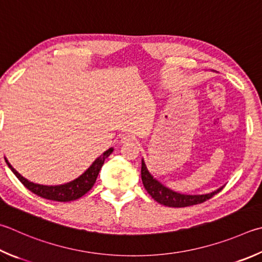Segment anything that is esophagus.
<instances>
[{
    "mask_svg": "<svg viewBox=\"0 0 262 262\" xmlns=\"http://www.w3.org/2000/svg\"><path fill=\"white\" fill-rule=\"evenodd\" d=\"M135 141V136L130 134V133H125L121 135V142L122 143H130V142Z\"/></svg>",
    "mask_w": 262,
    "mask_h": 262,
    "instance_id": "obj_1",
    "label": "esophagus"
}]
</instances>
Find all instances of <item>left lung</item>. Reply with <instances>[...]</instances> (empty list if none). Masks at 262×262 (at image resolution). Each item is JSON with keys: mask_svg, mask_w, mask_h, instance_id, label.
I'll return each mask as SVG.
<instances>
[{"mask_svg": "<svg viewBox=\"0 0 262 262\" xmlns=\"http://www.w3.org/2000/svg\"><path fill=\"white\" fill-rule=\"evenodd\" d=\"M141 178L147 193H149L156 202H158L161 205L168 207H187L196 205V204L204 203L207 201V199L212 198L215 193L220 192L223 189V187H221L215 190V191H212L205 194H184L173 191V190L165 187V185L161 184L158 180H156L152 177L146 168L144 159H142Z\"/></svg>", "mask_w": 262, "mask_h": 262, "instance_id": "left-lung-1", "label": "left lung"}]
</instances>
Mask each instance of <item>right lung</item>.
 Returning <instances> with one entry per match:
<instances>
[{
  "mask_svg": "<svg viewBox=\"0 0 262 262\" xmlns=\"http://www.w3.org/2000/svg\"><path fill=\"white\" fill-rule=\"evenodd\" d=\"M112 152L113 147H110V149L106 150L105 152H103V155L99 156L98 158L95 159L94 163L90 165V167L88 169H85V172L80 175L79 178L71 181V182L59 185H45L31 182V181H28L27 179L21 177V175L12 167L11 164L7 160V158L4 159H6V163L9 166V168L12 170V173L15 174L18 180L20 181L28 190H31L33 193H35L42 198L50 199V201L55 202H71L82 197L84 193H87L89 190L93 188L94 183L96 182L98 173L102 168L104 161H105V159L112 154Z\"/></svg>",
  "mask_w": 262,
  "mask_h": 262,
  "instance_id": "right-lung-1",
  "label": "right lung"
}]
</instances>
